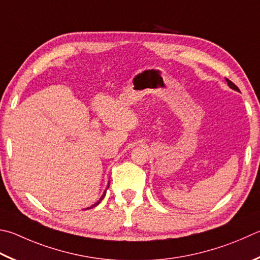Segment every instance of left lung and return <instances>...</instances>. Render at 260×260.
I'll return each instance as SVG.
<instances>
[{
    "label": "left lung",
    "mask_w": 260,
    "mask_h": 260,
    "mask_svg": "<svg viewBox=\"0 0 260 260\" xmlns=\"http://www.w3.org/2000/svg\"><path fill=\"white\" fill-rule=\"evenodd\" d=\"M226 82H228V84H229V86L231 87V88H233V89H235V91H239V88H238V86L237 85H235L233 82H231L230 79H228L226 78Z\"/></svg>",
    "instance_id": "left-lung-1"
}]
</instances>
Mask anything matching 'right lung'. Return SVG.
Masks as SVG:
<instances>
[{
  "mask_svg": "<svg viewBox=\"0 0 260 260\" xmlns=\"http://www.w3.org/2000/svg\"><path fill=\"white\" fill-rule=\"evenodd\" d=\"M105 196H106V191H105V193H103V196L101 197V199H100V200H99L98 202H95V204H94L93 206H91V207H89V208H93V207H95V206H98L99 204H100V201H101V200L103 199V198H105ZM89 208H87V209H89Z\"/></svg>",
  "mask_w": 260,
  "mask_h": 260,
  "instance_id": "obj_1",
  "label": "right lung"
}]
</instances>
